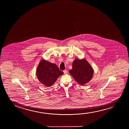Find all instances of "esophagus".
Masks as SVG:
<instances>
[{
  "label": "esophagus",
  "instance_id": "esophagus-1",
  "mask_svg": "<svg viewBox=\"0 0 129 129\" xmlns=\"http://www.w3.org/2000/svg\"><path fill=\"white\" fill-rule=\"evenodd\" d=\"M67 70H64L63 73H64V74H67Z\"/></svg>",
  "mask_w": 129,
  "mask_h": 129
}]
</instances>
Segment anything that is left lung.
Returning <instances> with one entry per match:
<instances>
[{"mask_svg":"<svg viewBox=\"0 0 129 129\" xmlns=\"http://www.w3.org/2000/svg\"><path fill=\"white\" fill-rule=\"evenodd\" d=\"M69 73L77 83L83 85L91 80L94 70L86 59L77 58L73 62L72 69L69 71Z\"/></svg>","mask_w":129,"mask_h":129,"instance_id":"obj_1","label":"left lung"}]
</instances>
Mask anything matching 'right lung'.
<instances>
[{
	"instance_id": "add662e5",
	"label": "right lung",
	"mask_w": 129,
	"mask_h": 129,
	"mask_svg": "<svg viewBox=\"0 0 129 129\" xmlns=\"http://www.w3.org/2000/svg\"><path fill=\"white\" fill-rule=\"evenodd\" d=\"M63 74L55 63L42 59L39 62L36 70V75L41 83L46 86L53 85L58 78Z\"/></svg>"
}]
</instances>
